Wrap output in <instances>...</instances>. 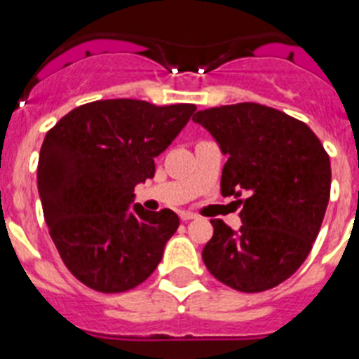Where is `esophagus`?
Returning <instances> with one entry per match:
<instances>
[{
  "instance_id": "obj_1",
  "label": "esophagus",
  "mask_w": 359,
  "mask_h": 359,
  "mask_svg": "<svg viewBox=\"0 0 359 359\" xmlns=\"http://www.w3.org/2000/svg\"><path fill=\"white\" fill-rule=\"evenodd\" d=\"M195 218V215L189 213V211H180V220H184V222H188V220H193Z\"/></svg>"
}]
</instances>
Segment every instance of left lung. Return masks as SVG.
Returning a JSON list of instances; mask_svg holds the SVG:
<instances>
[{"label":"left lung","mask_w":359,"mask_h":359,"mask_svg":"<svg viewBox=\"0 0 359 359\" xmlns=\"http://www.w3.org/2000/svg\"><path fill=\"white\" fill-rule=\"evenodd\" d=\"M227 155L220 191L242 204L238 231L220 218L202 251L205 267L229 287L262 292L304 264L330 197V161L302 121L257 102L218 106L193 117Z\"/></svg>","instance_id":"left-lung-1"}]
</instances>
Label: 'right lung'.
<instances>
[{
    "label": "right lung",
    "mask_w": 359,
    "mask_h": 359,
    "mask_svg": "<svg viewBox=\"0 0 359 359\" xmlns=\"http://www.w3.org/2000/svg\"><path fill=\"white\" fill-rule=\"evenodd\" d=\"M195 110L137 99L93 101L45 135L37 164L43 215L65 266L93 291H130L157 269L179 217L133 204V189L154 179L155 157Z\"/></svg>",
    "instance_id": "obj_1"
}]
</instances>
